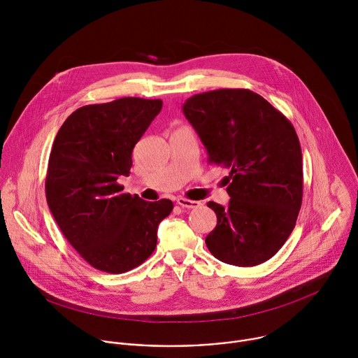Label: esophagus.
Here are the masks:
<instances>
[{"label":"esophagus","mask_w":358,"mask_h":358,"mask_svg":"<svg viewBox=\"0 0 358 358\" xmlns=\"http://www.w3.org/2000/svg\"><path fill=\"white\" fill-rule=\"evenodd\" d=\"M177 203H178L180 207H182V208H198L201 206V202L192 201V199H187V198H182V196H180L177 199Z\"/></svg>","instance_id":"obj_1"}]
</instances>
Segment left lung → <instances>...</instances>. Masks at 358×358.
Masks as SVG:
<instances>
[{
  "mask_svg": "<svg viewBox=\"0 0 358 358\" xmlns=\"http://www.w3.org/2000/svg\"><path fill=\"white\" fill-rule=\"evenodd\" d=\"M182 112L208 162L231 171L228 207L207 203L217 214L207 248L228 265L266 262L292 234L301 207V148L293 124L249 89L194 94Z\"/></svg>",
  "mask_w": 358,
  "mask_h": 358,
  "instance_id": "1",
  "label": "left lung"
}]
</instances>
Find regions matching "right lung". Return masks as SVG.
<instances>
[{"mask_svg": "<svg viewBox=\"0 0 358 358\" xmlns=\"http://www.w3.org/2000/svg\"><path fill=\"white\" fill-rule=\"evenodd\" d=\"M160 99L122 97L75 110L50 150L45 194L58 227L94 269L124 273L141 265L157 245L170 199L147 202L123 192L131 152L160 113Z\"/></svg>", "mask_w": 358, "mask_h": 358, "instance_id": "1", "label": "right lung"}]
</instances>
